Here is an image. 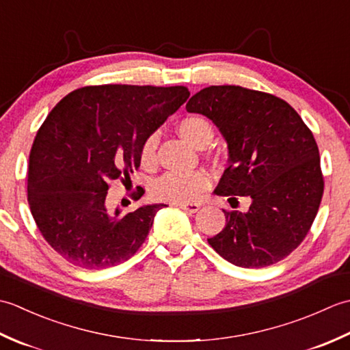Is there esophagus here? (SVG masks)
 Instances as JSON below:
<instances>
[{
  "label": "esophagus",
  "instance_id": "1",
  "mask_svg": "<svg viewBox=\"0 0 350 350\" xmlns=\"http://www.w3.org/2000/svg\"><path fill=\"white\" fill-rule=\"evenodd\" d=\"M180 207V209L187 211V212H191V213H196L198 209H200V204L198 203H180L177 204Z\"/></svg>",
  "mask_w": 350,
  "mask_h": 350
}]
</instances>
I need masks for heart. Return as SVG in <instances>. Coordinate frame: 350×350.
<instances>
[{"label": "heart", "mask_w": 350, "mask_h": 350, "mask_svg": "<svg viewBox=\"0 0 350 350\" xmlns=\"http://www.w3.org/2000/svg\"><path fill=\"white\" fill-rule=\"evenodd\" d=\"M177 131L196 147H204L213 137L212 123L198 114L185 116L177 124ZM156 148H158V137L156 133H150L139 150V159L143 165H152L154 162ZM207 187H209V176L203 171H194L189 174L165 173L153 183L152 194L162 202L188 203L206 191Z\"/></svg>", "instance_id": "1"}]
</instances>
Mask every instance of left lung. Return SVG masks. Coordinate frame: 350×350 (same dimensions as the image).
<instances>
[{"label":"left lung","mask_w":350,"mask_h":350,"mask_svg":"<svg viewBox=\"0 0 350 350\" xmlns=\"http://www.w3.org/2000/svg\"><path fill=\"white\" fill-rule=\"evenodd\" d=\"M218 126L230 165L215 194L250 197L247 213L226 211V227L211 247L241 267L286 258L310 232L323 196L321 156L313 132L286 100L241 85H211L187 103Z\"/></svg>","instance_id":"1"}]
</instances>
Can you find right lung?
Segmentation results:
<instances>
[{
	"label": "right lung",
	"instance_id": "right-lung-1",
	"mask_svg": "<svg viewBox=\"0 0 350 350\" xmlns=\"http://www.w3.org/2000/svg\"><path fill=\"white\" fill-rule=\"evenodd\" d=\"M188 98L183 85H87L52 108L29 152L27 189L37 228L66 262L103 269L144 243L163 204L113 212L108 189L131 180L144 139ZM143 194L137 187L131 197Z\"/></svg>",
	"mask_w": 350,
	"mask_h": 350
}]
</instances>
